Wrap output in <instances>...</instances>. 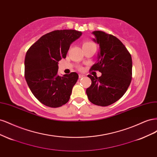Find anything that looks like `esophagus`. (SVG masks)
I'll return each mask as SVG.
<instances>
[{"label": "esophagus", "mask_w": 157, "mask_h": 157, "mask_svg": "<svg viewBox=\"0 0 157 157\" xmlns=\"http://www.w3.org/2000/svg\"><path fill=\"white\" fill-rule=\"evenodd\" d=\"M84 77V76L83 75H81V74H79L78 75V77L79 78H83Z\"/></svg>", "instance_id": "34e87169"}]
</instances>
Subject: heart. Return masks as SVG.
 I'll use <instances>...</instances> for the list:
<instances>
[{
    "label": "heart",
    "instance_id": "obj_1",
    "mask_svg": "<svg viewBox=\"0 0 157 157\" xmlns=\"http://www.w3.org/2000/svg\"><path fill=\"white\" fill-rule=\"evenodd\" d=\"M96 46V44H95L93 42L90 40H84L83 42L82 48H84V47H87V46Z\"/></svg>",
    "mask_w": 157,
    "mask_h": 157
}]
</instances>
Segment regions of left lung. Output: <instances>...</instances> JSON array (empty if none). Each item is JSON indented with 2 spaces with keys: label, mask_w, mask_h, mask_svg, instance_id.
Masks as SVG:
<instances>
[{
  "label": "left lung",
  "mask_w": 157,
  "mask_h": 157,
  "mask_svg": "<svg viewBox=\"0 0 157 157\" xmlns=\"http://www.w3.org/2000/svg\"><path fill=\"white\" fill-rule=\"evenodd\" d=\"M92 33L93 40L99 46V52L97 62L90 71H99L101 76L88 75L92 84L86 92L90 102L105 107L118 101L129 87L132 60L125 46L116 36L101 31Z\"/></svg>",
  "instance_id": "8db88e82"
}]
</instances>
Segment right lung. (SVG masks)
I'll list each match as a JSON object with an SVG mask.
<instances>
[{
  "mask_svg": "<svg viewBox=\"0 0 157 157\" xmlns=\"http://www.w3.org/2000/svg\"><path fill=\"white\" fill-rule=\"evenodd\" d=\"M81 35L76 30L54 31L41 36L27 50L26 82L35 97L44 105L56 108L69 100L78 75L72 72L60 77L58 62L66 58L71 44Z\"/></svg>",
  "mask_w": 157,
  "mask_h": 157,
  "instance_id": "obj_1",
  "label": "right lung"
}]
</instances>
